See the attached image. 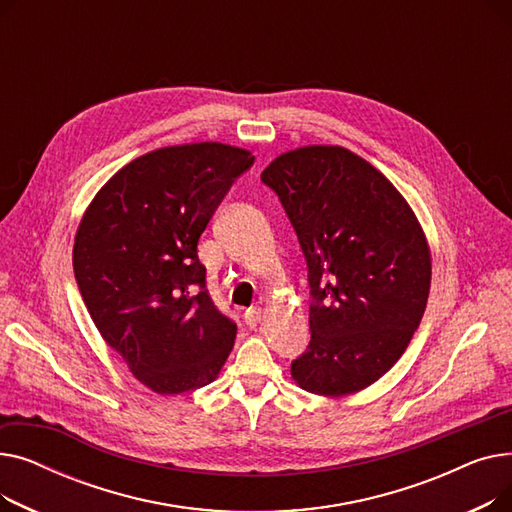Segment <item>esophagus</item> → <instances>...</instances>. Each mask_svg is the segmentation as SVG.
I'll list each match as a JSON object with an SVG mask.
<instances>
[{"label":"esophagus","instance_id":"34e87169","mask_svg":"<svg viewBox=\"0 0 512 512\" xmlns=\"http://www.w3.org/2000/svg\"><path fill=\"white\" fill-rule=\"evenodd\" d=\"M261 317H263V309L261 307H251V309L245 311V321H247V326H251V328H255L259 324Z\"/></svg>","mask_w":512,"mask_h":512}]
</instances>
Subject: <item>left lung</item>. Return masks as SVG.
Segmentation results:
<instances>
[{
    "mask_svg": "<svg viewBox=\"0 0 512 512\" xmlns=\"http://www.w3.org/2000/svg\"><path fill=\"white\" fill-rule=\"evenodd\" d=\"M261 180L309 270L311 342L292 380L319 396L359 392L407 351L427 305L432 253L417 215L380 170L338 145L286 151Z\"/></svg>",
    "mask_w": 512,
    "mask_h": 512,
    "instance_id": "obj_1",
    "label": "left lung"
}]
</instances>
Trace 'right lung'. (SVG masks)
Returning <instances> with one entry per match:
<instances>
[{
    "instance_id": "1",
    "label": "right lung",
    "mask_w": 512,
    "mask_h": 512,
    "mask_svg": "<svg viewBox=\"0 0 512 512\" xmlns=\"http://www.w3.org/2000/svg\"><path fill=\"white\" fill-rule=\"evenodd\" d=\"M224 143L161 147L107 180L74 236V276L101 338L157 394L211 384L236 324L213 305L197 245L232 182L253 166Z\"/></svg>"
}]
</instances>
